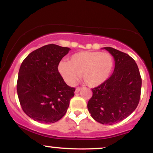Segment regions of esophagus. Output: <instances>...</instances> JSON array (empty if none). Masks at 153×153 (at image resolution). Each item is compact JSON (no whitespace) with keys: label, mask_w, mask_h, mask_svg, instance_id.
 I'll return each instance as SVG.
<instances>
[{"label":"esophagus","mask_w":153,"mask_h":153,"mask_svg":"<svg viewBox=\"0 0 153 153\" xmlns=\"http://www.w3.org/2000/svg\"><path fill=\"white\" fill-rule=\"evenodd\" d=\"M80 90H81V88H80V87H77L76 89H75V93H78Z\"/></svg>","instance_id":"esophagus-1"}]
</instances>
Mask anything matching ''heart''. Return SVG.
<instances>
[{"label":"heart","mask_w":153,"mask_h":153,"mask_svg":"<svg viewBox=\"0 0 153 153\" xmlns=\"http://www.w3.org/2000/svg\"><path fill=\"white\" fill-rule=\"evenodd\" d=\"M114 66L113 57L108 52H80L70 57L69 62L62 61L58 71L69 85H74L80 75L86 85L96 87L109 78Z\"/></svg>","instance_id":"heart-1"}]
</instances>
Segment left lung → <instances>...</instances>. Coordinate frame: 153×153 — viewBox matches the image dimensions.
Instances as JSON below:
<instances>
[{"mask_svg":"<svg viewBox=\"0 0 153 153\" xmlns=\"http://www.w3.org/2000/svg\"><path fill=\"white\" fill-rule=\"evenodd\" d=\"M104 49L114 57V71L106 82L92 88L88 109L96 122L111 125L127 118L136 109L142 78L137 65L129 54L112 47Z\"/></svg>","mask_w":153,"mask_h":153,"instance_id":"left-lung-1","label":"left lung"}]
</instances>
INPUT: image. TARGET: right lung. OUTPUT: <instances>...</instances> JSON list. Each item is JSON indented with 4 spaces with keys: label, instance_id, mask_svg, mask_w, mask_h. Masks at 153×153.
Here are the masks:
<instances>
[{
    "label": "right lung",
    "instance_id": "right-lung-1",
    "mask_svg": "<svg viewBox=\"0 0 153 153\" xmlns=\"http://www.w3.org/2000/svg\"><path fill=\"white\" fill-rule=\"evenodd\" d=\"M70 48L50 44L31 52L19 71L17 94L23 111L36 122L50 124L62 119L74 96L58 71Z\"/></svg>",
    "mask_w": 153,
    "mask_h": 153
}]
</instances>
